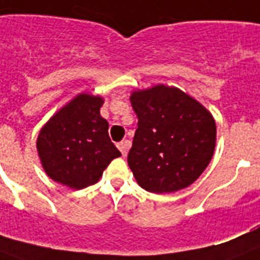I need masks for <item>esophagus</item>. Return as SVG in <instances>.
<instances>
[{
  "label": "esophagus",
  "mask_w": 260,
  "mask_h": 260,
  "mask_svg": "<svg viewBox=\"0 0 260 260\" xmlns=\"http://www.w3.org/2000/svg\"><path fill=\"white\" fill-rule=\"evenodd\" d=\"M129 147H131L129 140H124V141H121V143H117V148H119L120 152H121V154H123L124 157L126 156V152H128Z\"/></svg>",
  "instance_id": "1"
}]
</instances>
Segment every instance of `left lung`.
<instances>
[{
  "instance_id": "left-lung-1",
  "label": "left lung",
  "mask_w": 260,
  "mask_h": 260,
  "mask_svg": "<svg viewBox=\"0 0 260 260\" xmlns=\"http://www.w3.org/2000/svg\"><path fill=\"white\" fill-rule=\"evenodd\" d=\"M137 123L128 165L152 193H173L200 177L214 154L217 126L200 102L177 87L157 84L131 93Z\"/></svg>"
}]
</instances>
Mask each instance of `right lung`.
<instances>
[{
	"label": "right lung",
	"mask_w": 260,
	"mask_h": 260,
	"mask_svg": "<svg viewBox=\"0 0 260 260\" xmlns=\"http://www.w3.org/2000/svg\"><path fill=\"white\" fill-rule=\"evenodd\" d=\"M104 99L79 93L41 128L37 150L46 174L71 189L96 184L111 161L121 156L100 115Z\"/></svg>",
	"instance_id": "add662e5"
}]
</instances>
